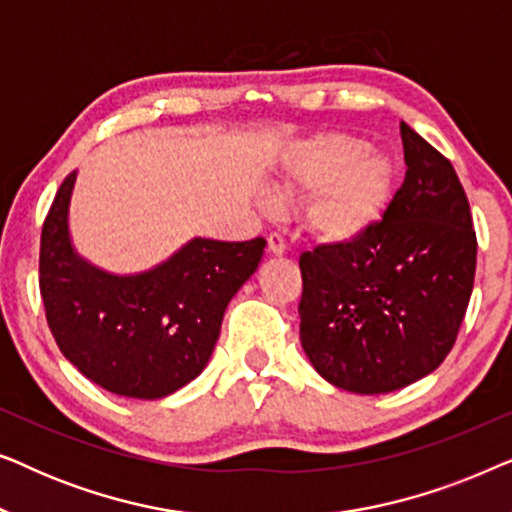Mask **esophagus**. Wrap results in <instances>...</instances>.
<instances>
[{
    "label": "esophagus",
    "mask_w": 512,
    "mask_h": 512,
    "mask_svg": "<svg viewBox=\"0 0 512 512\" xmlns=\"http://www.w3.org/2000/svg\"><path fill=\"white\" fill-rule=\"evenodd\" d=\"M268 251H270V254H275V256H282L284 251H286L284 237L277 235V233H272V235L268 237Z\"/></svg>",
    "instance_id": "1"
}]
</instances>
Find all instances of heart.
Returning a JSON list of instances; mask_svg holds the SVG:
<instances>
[{
	"instance_id": "1",
	"label": "heart",
	"mask_w": 512,
	"mask_h": 512,
	"mask_svg": "<svg viewBox=\"0 0 512 512\" xmlns=\"http://www.w3.org/2000/svg\"><path fill=\"white\" fill-rule=\"evenodd\" d=\"M312 191L307 226L326 242H354L387 212L394 193V165L368 139L321 132L305 139L279 172L277 193Z\"/></svg>"
}]
</instances>
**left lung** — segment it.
I'll use <instances>...</instances> for the list:
<instances>
[{
  "label": "left lung",
  "instance_id": "left-lung-1",
  "mask_svg": "<svg viewBox=\"0 0 512 512\" xmlns=\"http://www.w3.org/2000/svg\"><path fill=\"white\" fill-rule=\"evenodd\" d=\"M405 179L382 221L354 242L300 256V345L354 394H387L433 373L457 340L475 277L471 207L450 160L401 123Z\"/></svg>",
  "mask_w": 512,
  "mask_h": 512
}]
</instances>
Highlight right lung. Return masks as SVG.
<instances>
[{"instance_id": "add662e5", "label": "right lung", "mask_w": 512, "mask_h": 512, "mask_svg": "<svg viewBox=\"0 0 512 512\" xmlns=\"http://www.w3.org/2000/svg\"><path fill=\"white\" fill-rule=\"evenodd\" d=\"M76 172L62 181L41 228L39 289L60 352L111 394L156 401L205 370L230 298L254 275L265 240L193 237L137 275L97 268L74 249L69 205Z\"/></svg>"}]
</instances>
